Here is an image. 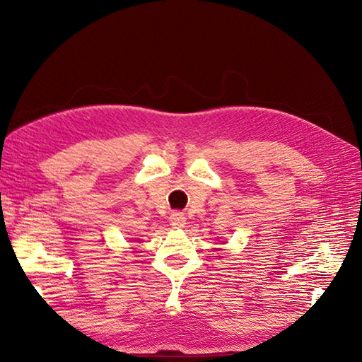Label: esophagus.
<instances>
[{"instance_id": "34e87169", "label": "esophagus", "mask_w": 362, "mask_h": 362, "mask_svg": "<svg viewBox=\"0 0 362 362\" xmlns=\"http://www.w3.org/2000/svg\"><path fill=\"white\" fill-rule=\"evenodd\" d=\"M169 222L174 226V228H183V226H185L187 218L182 212H174V214H170Z\"/></svg>"}]
</instances>
